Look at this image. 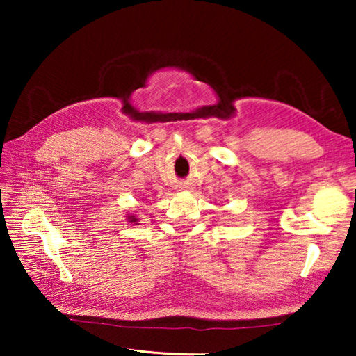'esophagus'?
<instances>
[{"label": "esophagus", "mask_w": 356, "mask_h": 356, "mask_svg": "<svg viewBox=\"0 0 356 356\" xmlns=\"http://www.w3.org/2000/svg\"><path fill=\"white\" fill-rule=\"evenodd\" d=\"M177 188H179V190H188V186H186V185H179Z\"/></svg>", "instance_id": "1"}]
</instances>
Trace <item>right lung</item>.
I'll return each instance as SVG.
<instances>
[{
	"label": "right lung",
	"instance_id": "add662e5",
	"mask_svg": "<svg viewBox=\"0 0 356 356\" xmlns=\"http://www.w3.org/2000/svg\"><path fill=\"white\" fill-rule=\"evenodd\" d=\"M127 220H129V222H134V225H138V216L136 215H127Z\"/></svg>",
	"mask_w": 356,
	"mask_h": 356
}]
</instances>
